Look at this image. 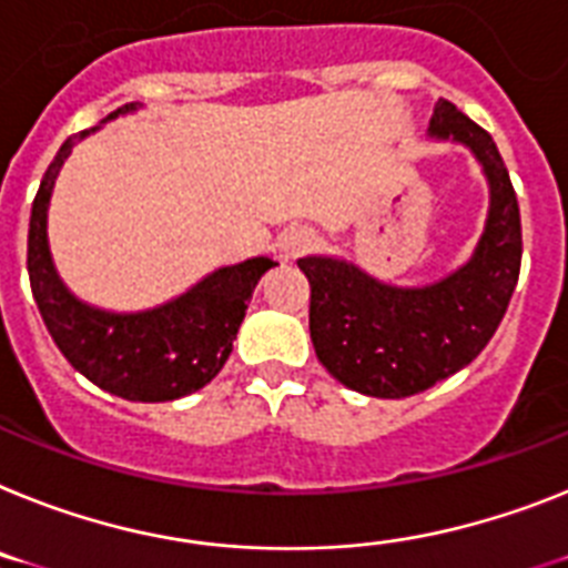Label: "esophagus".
Here are the masks:
<instances>
[{
  "mask_svg": "<svg viewBox=\"0 0 568 568\" xmlns=\"http://www.w3.org/2000/svg\"><path fill=\"white\" fill-rule=\"evenodd\" d=\"M314 231L306 225H292L285 227L283 233H280V240H276V251H280V256L283 260H297L300 254H306L308 247L314 245Z\"/></svg>",
  "mask_w": 568,
  "mask_h": 568,
  "instance_id": "esophagus-1",
  "label": "esophagus"
}]
</instances>
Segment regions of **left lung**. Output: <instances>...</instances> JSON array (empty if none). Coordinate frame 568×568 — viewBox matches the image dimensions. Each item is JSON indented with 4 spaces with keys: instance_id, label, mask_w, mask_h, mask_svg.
<instances>
[{
    "instance_id": "left-lung-1",
    "label": "left lung",
    "mask_w": 568,
    "mask_h": 568,
    "mask_svg": "<svg viewBox=\"0 0 568 568\" xmlns=\"http://www.w3.org/2000/svg\"><path fill=\"white\" fill-rule=\"evenodd\" d=\"M433 138L470 146L490 184L483 240L468 265L424 288L384 285L352 262L306 256L314 352L343 387L373 398H407L468 366L497 332L519 280V204L494 138L438 98Z\"/></svg>"
}]
</instances>
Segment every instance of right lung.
Listing matches in <instances>:
<instances>
[{
    "label": "right lung",
    "instance_id": "add662e5",
    "mask_svg": "<svg viewBox=\"0 0 568 568\" xmlns=\"http://www.w3.org/2000/svg\"><path fill=\"white\" fill-rule=\"evenodd\" d=\"M135 109H114L109 118ZM98 130V126H94ZM89 130L71 135L40 181L28 225V280L42 323L78 373L126 402H173L211 384L233 349L247 300L260 276L276 262L256 256L219 268L179 300L152 312L112 314L83 306L69 294L49 254L45 213L54 179L71 146Z\"/></svg>",
    "mask_w": 568,
    "mask_h": 568
}]
</instances>
